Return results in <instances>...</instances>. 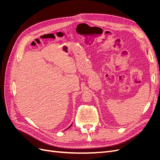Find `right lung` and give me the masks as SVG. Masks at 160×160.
<instances>
[{"instance_id": "right-lung-1", "label": "right lung", "mask_w": 160, "mask_h": 160, "mask_svg": "<svg viewBox=\"0 0 160 160\" xmlns=\"http://www.w3.org/2000/svg\"><path fill=\"white\" fill-rule=\"evenodd\" d=\"M71 125H72V124H71V125H70V126H69V128H67V129H69V128H70V127H71Z\"/></svg>"}]
</instances>
